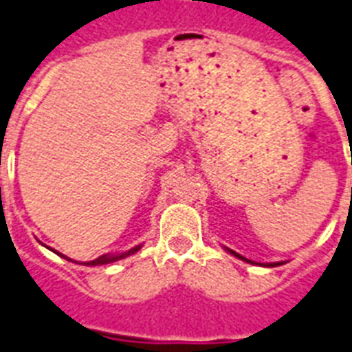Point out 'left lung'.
I'll use <instances>...</instances> for the list:
<instances>
[{"label": "left lung", "instance_id": "obj_1", "mask_svg": "<svg viewBox=\"0 0 352 352\" xmlns=\"http://www.w3.org/2000/svg\"><path fill=\"white\" fill-rule=\"evenodd\" d=\"M228 252L233 253V255H235V257L242 258V261H246V263H252V261H248V258H244V257H242V255H239V253H235V252H233V250H228ZM264 266H279V263H270V264H264Z\"/></svg>", "mask_w": 352, "mask_h": 352}]
</instances>
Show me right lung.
<instances>
[{"mask_svg":"<svg viewBox=\"0 0 352 352\" xmlns=\"http://www.w3.org/2000/svg\"><path fill=\"white\" fill-rule=\"evenodd\" d=\"M139 248H141V244L135 248H132V250H128V252L124 253H119V255H100V257H97L95 261H89V263H86V266H100V264H110V263H116V261H121V258L128 257V255H133L135 252H139ZM64 257V255H62ZM67 258V257H64ZM69 261V258H67Z\"/></svg>","mask_w":352,"mask_h":352,"instance_id":"1","label":"right lung"}]
</instances>
